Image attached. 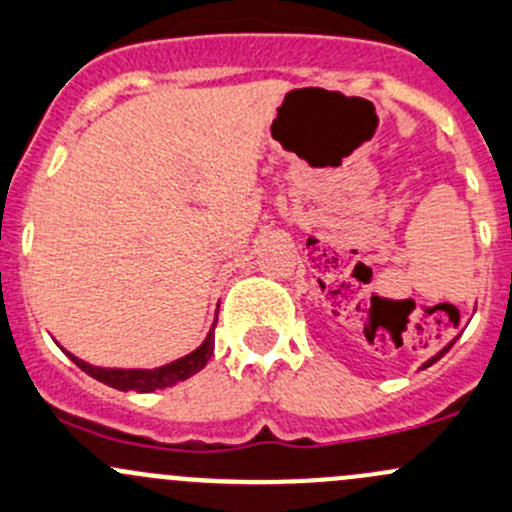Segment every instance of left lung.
<instances>
[{
	"label": "left lung",
	"mask_w": 512,
	"mask_h": 512,
	"mask_svg": "<svg viewBox=\"0 0 512 512\" xmlns=\"http://www.w3.org/2000/svg\"><path fill=\"white\" fill-rule=\"evenodd\" d=\"M454 341H456V338H454ZM454 341H451V343H449V346H446V348H441V351H439L437 355H432V358H429V360H427V363H424V365H422V370H424V368H429V365H434V363H437V360L441 358V355H444L446 351H449V348H451V346H454Z\"/></svg>",
	"instance_id": "1"
}]
</instances>
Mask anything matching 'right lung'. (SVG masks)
<instances>
[{
  "mask_svg": "<svg viewBox=\"0 0 512 512\" xmlns=\"http://www.w3.org/2000/svg\"><path fill=\"white\" fill-rule=\"evenodd\" d=\"M215 324H218V319L213 321L206 341H203L196 351H191L179 360H171V363H166V365H159V368H100V365L85 363L83 358L68 353L66 348H63V353H66L68 358H71L73 363L83 370V373H88L90 378L115 387V390L154 392V390H164V387H171L176 383H184V380L191 378V375L201 373V370L206 368V363L211 360L213 348H215Z\"/></svg>",
  "mask_w": 512,
  "mask_h": 512,
  "instance_id": "right-lung-1",
  "label": "right lung"
}]
</instances>
